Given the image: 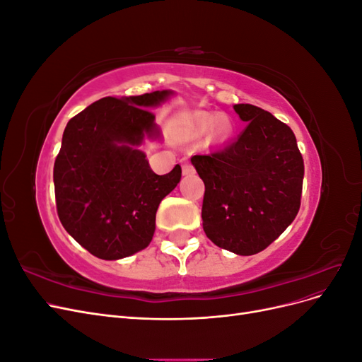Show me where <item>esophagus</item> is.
Segmentation results:
<instances>
[{
  "mask_svg": "<svg viewBox=\"0 0 362 362\" xmlns=\"http://www.w3.org/2000/svg\"><path fill=\"white\" fill-rule=\"evenodd\" d=\"M182 173H184V175H192V173H194V168L192 166L190 163L184 161V163H182Z\"/></svg>",
  "mask_w": 362,
  "mask_h": 362,
  "instance_id": "34e87169",
  "label": "esophagus"
}]
</instances>
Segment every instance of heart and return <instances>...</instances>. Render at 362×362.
I'll list each match as a JSON object with an SVG mask.
<instances>
[{
    "mask_svg": "<svg viewBox=\"0 0 362 362\" xmlns=\"http://www.w3.org/2000/svg\"><path fill=\"white\" fill-rule=\"evenodd\" d=\"M214 122H216V119L211 116L202 117L198 122V129L201 131V133H205V131L213 128ZM231 128H233V125H231V122H229V119L221 117L217 120L216 125L214 126V136L217 139H225L229 136V133H231Z\"/></svg>",
    "mask_w": 362,
    "mask_h": 362,
    "instance_id": "1",
    "label": "heart"
}]
</instances>
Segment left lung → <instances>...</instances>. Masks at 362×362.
I'll return each mask as SVG.
<instances>
[{
	"mask_svg": "<svg viewBox=\"0 0 362 362\" xmlns=\"http://www.w3.org/2000/svg\"><path fill=\"white\" fill-rule=\"evenodd\" d=\"M234 110L247 122L243 133L222 149L193 156L192 164L205 184L206 237L237 255H254L298 216L305 168L288 125L250 104Z\"/></svg>",
	"mask_w": 362,
	"mask_h": 362,
	"instance_id": "obj_1",
	"label": "left lung"
}]
</instances>
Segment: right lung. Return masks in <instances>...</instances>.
Instances as JSON below:
<instances>
[{"instance_id": "1", "label": "right lung", "mask_w": 362, "mask_h": 362, "mask_svg": "<svg viewBox=\"0 0 362 362\" xmlns=\"http://www.w3.org/2000/svg\"><path fill=\"white\" fill-rule=\"evenodd\" d=\"M170 92L107 96L74 116L64 128L54 163V190L63 228L101 259H119L145 249L156 231V213L181 180L151 170L133 148L145 134L158 136L149 107Z\"/></svg>"}]
</instances>
